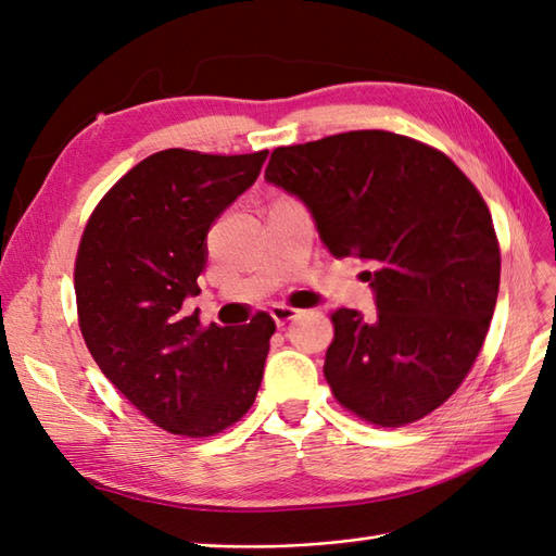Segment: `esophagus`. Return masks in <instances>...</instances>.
I'll return each mask as SVG.
<instances>
[{
    "instance_id": "esophagus-1",
    "label": "esophagus",
    "mask_w": 556,
    "mask_h": 556,
    "mask_svg": "<svg viewBox=\"0 0 556 556\" xmlns=\"http://www.w3.org/2000/svg\"><path fill=\"white\" fill-rule=\"evenodd\" d=\"M299 313H301L299 307H291V305H283V303H277V305H273V309H269V315H273V319L277 321L279 327H283L287 321L299 317Z\"/></svg>"
}]
</instances>
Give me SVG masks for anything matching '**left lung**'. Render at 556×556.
Returning a JSON list of instances; mask_svg holds the SVG:
<instances>
[{
	"mask_svg": "<svg viewBox=\"0 0 556 556\" xmlns=\"http://www.w3.org/2000/svg\"><path fill=\"white\" fill-rule=\"evenodd\" d=\"M265 179L307 205L333 257L369 265L377 315L331 313L333 397L386 429L431 415L467 379L497 303L481 191L443 151L386 130L277 147Z\"/></svg>",
	"mask_w": 556,
	"mask_h": 556,
	"instance_id": "obj_1",
	"label": "left lung"
}]
</instances>
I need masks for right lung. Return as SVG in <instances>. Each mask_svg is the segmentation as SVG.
I'll list each match as a JSON object with an SVG mask.
<instances>
[{
	"mask_svg": "<svg viewBox=\"0 0 556 556\" xmlns=\"http://www.w3.org/2000/svg\"><path fill=\"white\" fill-rule=\"evenodd\" d=\"M267 151L219 156L151 153L89 215L75 255V301L87 351L151 424L208 438L251 409L275 333L255 313L237 329L203 327L182 301L197 295L205 237L247 191Z\"/></svg>",
	"mask_w": 556,
	"mask_h": 556,
	"instance_id": "obj_1",
	"label": "right lung"
}]
</instances>
